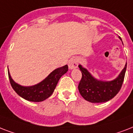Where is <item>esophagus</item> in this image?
<instances>
[{"instance_id": "34e87169", "label": "esophagus", "mask_w": 133, "mask_h": 133, "mask_svg": "<svg viewBox=\"0 0 133 133\" xmlns=\"http://www.w3.org/2000/svg\"><path fill=\"white\" fill-rule=\"evenodd\" d=\"M77 66H78V61H77L76 58H71L69 60V68L70 69H75V68L77 67Z\"/></svg>"}]
</instances>
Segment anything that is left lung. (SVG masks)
I'll return each mask as SVG.
<instances>
[{
  "label": "left lung",
  "instance_id": "left-lung-1",
  "mask_svg": "<svg viewBox=\"0 0 133 133\" xmlns=\"http://www.w3.org/2000/svg\"><path fill=\"white\" fill-rule=\"evenodd\" d=\"M126 66L127 63L116 79L110 82H103L94 78L86 69L79 65L82 72L81 80L78 85L80 95L84 99L92 103L106 102L113 98L122 88Z\"/></svg>",
  "mask_w": 133,
  "mask_h": 133
}]
</instances>
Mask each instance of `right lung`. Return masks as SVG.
<instances>
[{
  "label": "right lung",
  "mask_w": 133,
  "mask_h": 133,
  "mask_svg": "<svg viewBox=\"0 0 133 133\" xmlns=\"http://www.w3.org/2000/svg\"><path fill=\"white\" fill-rule=\"evenodd\" d=\"M68 65L56 69L51 72L45 79L39 84L31 87H23L16 83L8 71V75L10 84L16 93L26 100L31 102H42L49 97L54 93L56 85L62 75L68 71Z\"/></svg>",
  "instance_id": "1"
}]
</instances>
